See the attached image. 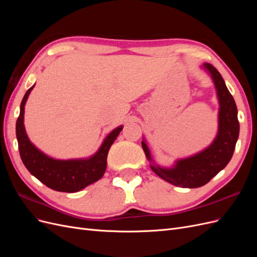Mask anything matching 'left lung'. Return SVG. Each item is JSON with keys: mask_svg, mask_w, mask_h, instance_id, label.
<instances>
[{"mask_svg": "<svg viewBox=\"0 0 257 257\" xmlns=\"http://www.w3.org/2000/svg\"><path fill=\"white\" fill-rule=\"evenodd\" d=\"M204 67L211 75L219 98V130L212 144L205 150L190 158L178 160L170 168L161 167L151 158L150 150L142 142L147 159L151 162V169L165 181L180 188H199L208 183L228 164L239 136V121L235 99L229 93L224 79L217 69L210 63Z\"/></svg>", "mask_w": 257, "mask_h": 257, "instance_id": "1", "label": "left lung"}]
</instances>
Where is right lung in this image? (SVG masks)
I'll use <instances>...</instances> for the list:
<instances>
[{"mask_svg": "<svg viewBox=\"0 0 257 257\" xmlns=\"http://www.w3.org/2000/svg\"><path fill=\"white\" fill-rule=\"evenodd\" d=\"M33 88L34 85L26 92L22 98L20 114L16 123V135L20 157L27 169L46 186L58 192L75 193L99 180L107 167L108 151L123 126L120 125L114 128L110 134H108L98 151L89 159H52L38 150L30 142L26 133L25 124H23L25 105Z\"/></svg>", "mask_w": 257, "mask_h": 257, "instance_id": "obj_1", "label": "right lung"}]
</instances>
